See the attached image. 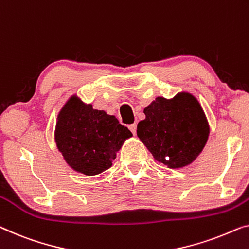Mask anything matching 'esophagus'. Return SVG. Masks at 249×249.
<instances>
[{
  "instance_id": "1",
  "label": "esophagus",
  "mask_w": 249,
  "mask_h": 249,
  "mask_svg": "<svg viewBox=\"0 0 249 249\" xmlns=\"http://www.w3.org/2000/svg\"><path fill=\"white\" fill-rule=\"evenodd\" d=\"M128 128H129V131H131L133 134H136V124H131L128 126Z\"/></svg>"
}]
</instances>
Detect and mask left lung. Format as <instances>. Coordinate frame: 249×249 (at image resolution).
Segmentation results:
<instances>
[{
	"instance_id": "8db88e82",
	"label": "left lung",
	"mask_w": 249,
	"mask_h": 249,
	"mask_svg": "<svg viewBox=\"0 0 249 249\" xmlns=\"http://www.w3.org/2000/svg\"><path fill=\"white\" fill-rule=\"evenodd\" d=\"M144 114L136 133L155 161L170 169H181L199 157L210 127L194 95L180 91L172 98L159 96L144 108Z\"/></svg>"
}]
</instances>
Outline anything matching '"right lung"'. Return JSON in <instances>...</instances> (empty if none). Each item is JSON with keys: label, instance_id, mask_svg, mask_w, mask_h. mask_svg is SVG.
Listing matches in <instances>:
<instances>
[{"label": "right lung", "instance_id": "obj_1", "mask_svg": "<svg viewBox=\"0 0 249 249\" xmlns=\"http://www.w3.org/2000/svg\"><path fill=\"white\" fill-rule=\"evenodd\" d=\"M133 134L114 115L92 108L73 94L58 114L54 142L70 168L85 176L108 170L116 153Z\"/></svg>", "mask_w": 249, "mask_h": 249}]
</instances>
